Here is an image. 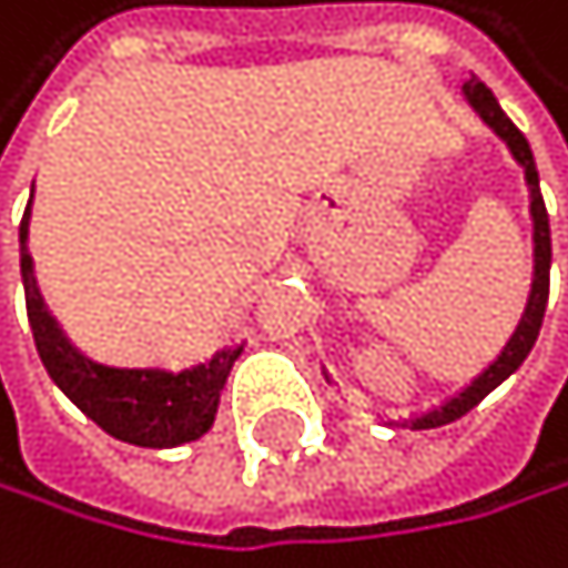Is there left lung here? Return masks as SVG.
<instances>
[{"instance_id": "8db88e82", "label": "left lung", "mask_w": 568, "mask_h": 568, "mask_svg": "<svg viewBox=\"0 0 568 568\" xmlns=\"http://www.w3.org/2000/svg\"><path fill=\"white\" fill-rule=\"evenodd\" d=\"M464 97H468V104L478 111V118L489 124V129L506 142V150L514 153V160L524 166V181H527V191H530V223H535V278H530V296H527V307H524V317L517 324V332L509 335L506 348L496 356V363L489 369H481L478 377L464 387L460 394H454L450 402L436 405L423 415L412 418V429H436V426H447L454 418L468 415L485 394H493L509 373H517V366L527 359V353L535 348L538 342V332H541V321H545V307H548V272H551V230H548V209H545V199H541V184H538V166H535V153H530V145L524 139V132L517 129L514 121H509L499 108V100L493 97V90L481 83L478 75H471L468 83H464Z\"/></svg>"}]
</instances>
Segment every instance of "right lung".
Returning <instances> with one entry per match:
<instances>
[{
	"label": "right lung",
	"instance_id": "right-lung-1",
	"mask_svg": "<svg viewBox=\"0 0 568 568\" xmlns=\"http://www.w3.org/2000/svg\"><path fill=\"white\" fill-rule=\"evenodd\" d=\"M27 233H30V202L20 223V275L27 293V317L48 377L62 387L65 398L87 418H93L104 433L121 439V444L163 450L205 436L215 423L223 384L236 356L244 353V345H230L223 353H215L209 363H199L181 373L118 369L87 359L62 335L59 321L44 307L38 278H33V257L27 251Z\"/></svg>",
	"mask_w": 568,
	"mask_h": 568
}]
</instances>
